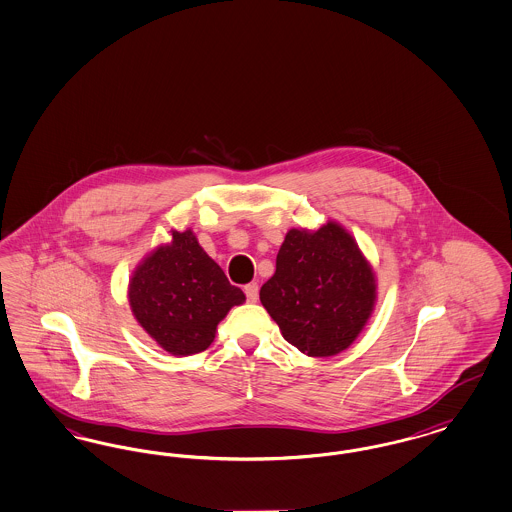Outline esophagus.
Here are the masks:
<instances>
[{
  "instance_id": "34e87169",
  "label": "esophagus",
  "mask_w": 512,
  "mask_h": 512,
  "mask_svg": "<svg viewBox=\"0 0 512 512\" xmlns=\"http://www.w3.org/2000/svg\"><path fill=\"white\" fill-rule=\"evenodd\" d=\"M244 291H246V297L249 303H255V301L259 299V286H257V284H247V286L244 287Z\"/></svg>"
}]
</instances>
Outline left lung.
<instances>
[{
    "label": "left lung",
    "mask_w": 512,
    "mask_h": 512,
    "mask_svg": "<svg viewBox=\"0 0 512 512\" xmlns=\"http://www.w3.org/2000/svg\"><path fill=\"white\" fill-rule=\"evenodd\" d=\"M259 295L287 343L324 358L350 347L366 326L375 280L352 236L328 223L316 232H287L276 272Z\"/></svg>",
    "instance_id": "8db88e82"
}]
</instances>
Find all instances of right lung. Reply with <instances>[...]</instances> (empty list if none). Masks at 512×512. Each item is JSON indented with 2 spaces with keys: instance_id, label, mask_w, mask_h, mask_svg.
<instances>
[{
  "instance_id": "obj_1",
  "label": "right lung",
  "mask_w": 512,
  "mask_h": 512,
  "mask_svg": "<svg viewBox=\"0 0 512 512\" xmlns=\"http://www.w3.org/2000/svg\"><path fill=\"white\" fill-rule=\"evenodd\" d=\"M246 295L198 244L196 236L173 232L169 246L156 249L129 284V303L146 333L167 352L188 356L215 339L226 312Z\"/></svg>"
}]
</instances>
